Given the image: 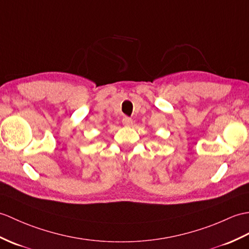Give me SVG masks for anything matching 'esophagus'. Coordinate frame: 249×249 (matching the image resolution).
Returning a JSON list of instances; mask_svg holds the SVG:
<instances>
[{"instance_id":"34e87169","label":"esophagus","mask_w":249,"mask_h":249,"mask_svg":"<svg viewBox=\"0 0 249 249\" xmlns=\"http://www.w3.org/2000/svg\"><path fill=\"white\" fill-rule=\"evenodd\" d=\"M122 123L125 127H131L132 126V120L130 118H127L125 117L123 120H122Z\"/></svg>"}]
</instances>
